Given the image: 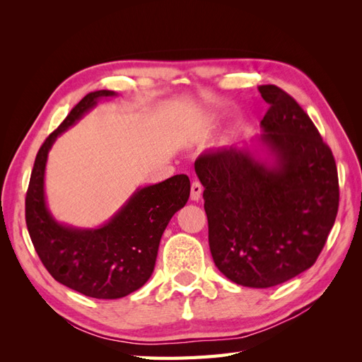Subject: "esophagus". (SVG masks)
I'll use <instances>...</instances> for the list:
<instances>
[{
    "instance_id": "1",
    "label": "esophagus",
    "mask_w": 362,
    "mask_h": 362,
    "mask_svg": "<svg viewBox=\"0 0 362 362\" xmlns=\"http://www.w3.org/2000/svg\"><path fill=\"white\" fill-rule=\"evenodd\" d=\"M202 194V185L199 181H193L192 182V192H190V198L192 201H199Z\"/></svg>"
}]
</instances>
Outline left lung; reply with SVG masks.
<instances>
[{
    "instance_id": "obj_1",
    "label": "left lung",
    "mask_w": 362,
    "mask_h": 362,
    "mask_svg": "<svg viewBox=\"0 0 362 362\" xmlns=\"http://www.w3.org/2000/svg\"><path fill=\"white\" fill-rule=\"evenodd\" d=\"M270 107L261 144L272 161L235 146L194 161L204 185L214 264L238 286L269 288L310 269L334 226L337 164L310 116L278 86H259Z\"/></svg>"
}]
</instances>
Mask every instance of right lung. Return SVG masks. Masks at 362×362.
<instances>
[{
    "instance_id": "add662e5",
    "label": "right lung",
    "mask_w": 362,
    "mask_h": 362,
    "mask_svg": "<svg viewBox=\"0 0 362 362\" xmlns=\"http://www.w3.org/2000/svg\"><path fill=\"white\" fill-rule=\"evenodd\" d=\"M112 90L87 93L40 146L25 196L28 234L42 264L57 282L95 299H119L139 290L154 272L161 235L190 196L187 175L137 189L127 204L96 229L59 223L47 206L45 166L56 139Z\"/></svg>"
}]
</instances>
